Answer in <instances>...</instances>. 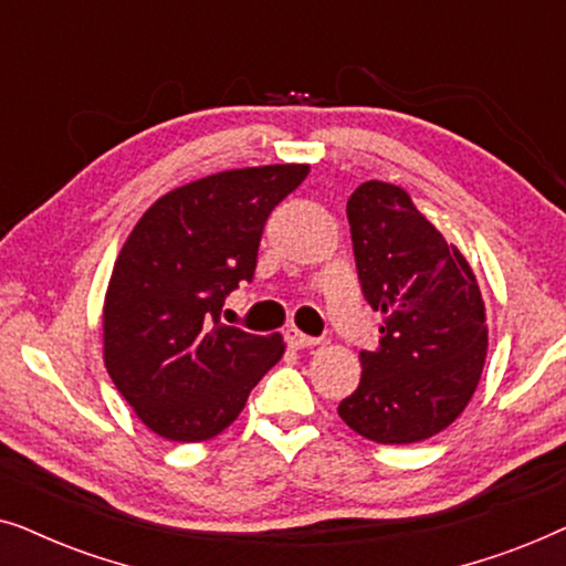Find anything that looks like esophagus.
I'll return each instance as SVG.
<instances>
[{"label":"esophagus","mask_w":566,"mask_h":566,"mask_svg":"<svg viewBox=\"0 0 566 566\" xmlns=\"http://www.w3.org/2000/svg\"><path fill=\"white\" fill-rule=\"evenodd\" d=\"M287 342H290V346H295V349H311V346L318 344V338L307 336V334H303V331H297V328H290L287 331Z\"/></svg>","instance_id":"1"}]
</instances>
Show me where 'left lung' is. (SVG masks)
Returning a JSON list of instances; mask_svg holds the SVG:
<instances>
[{"label": "left lung", "instance_id": "8db88e82", "mask_svg": "<svg viewBox=\"0 0 566 566\" xmlns=\"http://www.w3.org/2000/svg\"><path fill=\"white\" fill-rule=\"evenodd\" d=\"M361 292L382 313L380 346L338 403L380 446L421 442L469 406L486 359V313L469 261L394 184L367 180L346 201Z\"/></svg>", "mask_w": 566, "mask_h": 566}]
</instances>
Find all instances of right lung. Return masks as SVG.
Listing matches in <instances>:
<instances>
[{
	"instance_id": "right-lung-1",
	"label": "right lung",
	"mask_w": 566,
	"mask_h": 566,
	"mask_svg": "<svg viewBox=\"0 0 566 566\" xmlns=\"http://www.w3.org/2000/svg\"><path fill=\"white\" fill-rule=\"evenodd\" d=\"M311 165H263L172 188L120 248L103 305V359L142 424L172 442L220 434L282 359L279 334L224 326V297L251 282L271 209Z\"/></svg>"
}]
</instances>
